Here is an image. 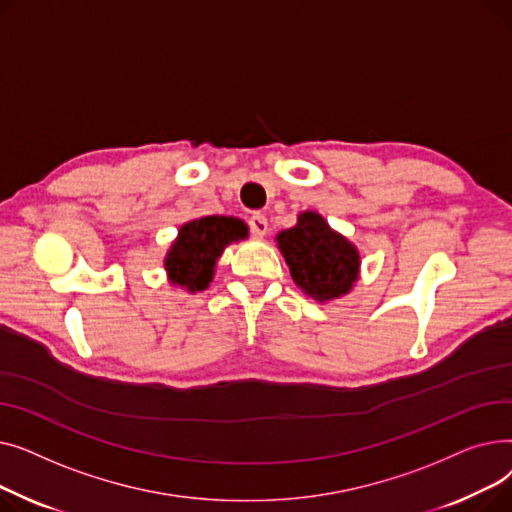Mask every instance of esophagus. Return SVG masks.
<instances>
[{
  "label": "esophagus",
  "instance_id": "obj_1",
  "mask_svg": "<svg viewBox=\"0 0 512 512\" xmlns=\"http://www.w3.org/2000/svg\"><path fill=\"white\" fill-rule=\"evenodd\" d=\"M249 230L255 238H263L267 232V218L263 213H253L249 218Z\"/></svg>",
  "mask_w": 512,
  "mask_h": 512
}]
</instances>
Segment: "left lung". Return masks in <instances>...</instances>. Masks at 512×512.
Listing matches in <instances>:
<instances>
[{
	"label": "left lung",
	"instance_id": "left-lung-1",
	"mask_svg": "<svg viewBox=\"0 0 512 512\" xmlns=\"http://www.w3.org/2000/svg\"><path fill=\"white\" fill-rule=\"evenodd\" d=\"M278 247L292 280L319 301L342 297L357 280V249L313 211L301 213L297 226L278 234Z\"/></svg>",
	"mask_w": 512,
	"mask_h": 512
}]
</instances>
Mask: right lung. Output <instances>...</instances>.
<instances>
[{"label":"right lung","mask_w":512,"mask_h":512,"mask_svg":"<svg viewBox=\"0 0 512 512\" xmlns=\"http://www.w3.org/2000/svg\"><path fill=\"white\" fill-rule=\"evenodd\" d=\"M247 236V226L226 215H207L180 228L166 257V270L174 284L203 290L211 282L213 265L232 240Z\"/></svg>","instance_id":"right-lung-1"}]
</instances>
